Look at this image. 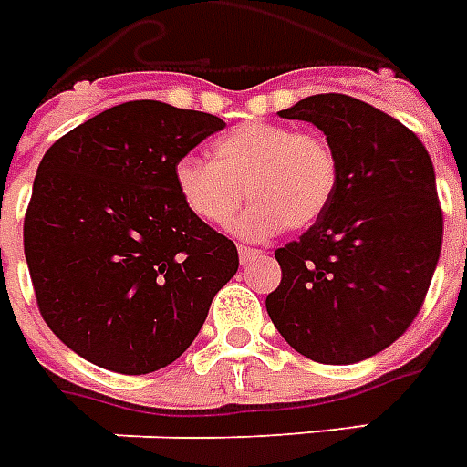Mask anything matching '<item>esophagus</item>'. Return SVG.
<instances>
[{
    "label": "esophagus",
    "instance_id": "esophagus-1",
    "mask_svg": "<svg viewBox=\"0 0 467 467\" xmlns=\"http://www.w3.org/2000/svg\"><path fill=\"white\" fill-rule=\"evenodd\" d=\"M240 262H243V265H247V262L250 260H254V257H260L262 252L260 250H252V247H244V244H240Z\"/></svg>",
    "mask_w": 467,
    "mask_h": 467
}]
</instances>
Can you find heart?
I'll list each match as a JSON object with an SVG mask.
<instances>
[{"label": "heart", "mask_w": 467, "mask_h": 467, "mask_svg": "<svg viewBox=\"0 0 467 467\" xmlns=\"http://www.w3.org/2000/svg\"><path fill=\"white\" fill-rule=\"evenodd\" d=\"M175 188L205 224L233 220L252 200L234 233L265 240L282 227L304 230L324 215L337 190V155L317 133L282 123H247L213 143V163L185 155L175 163Z\"/></svg>", "instance_id": "b5f03b06"}]
</instances>
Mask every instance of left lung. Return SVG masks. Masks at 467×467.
I'll return each mask as SVG.
<instances>
[{"instance_id":"1","label":"left lung","mask_w":467,"mask_h":467,"mask_svg":"<svg viewBox=\"0 0 467 467\" xmlns=\"http://www.w3.org/2000/svg\"><path fill=\"white\" fill-rule=\"evenodd\" d=\"M279 116L324 130L337 190L324 215L275 252L282 282L267 314L302 357L357 364L391 347L423 306L443 244L433 163L413 130L344 93Z\"/></svg>"}]
</instances>
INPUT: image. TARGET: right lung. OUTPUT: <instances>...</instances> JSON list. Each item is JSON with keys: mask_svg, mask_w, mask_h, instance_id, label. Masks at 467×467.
<instances>
[{"mask_svg": "<svg viewBox=\"0 0 467 467\" xmlns=\"http://www.w3.org/2000/svg\"><path fill=\"white\" fill-rule=\"evenodd\" d=\"M223 128L213 113L128 101L41 158L24 254L41 317L86 361L128 376L172 364L234 277V243L190 213L172 175Z\"/></svg>", "mask_w": 467, "mask_h": 467, "instance_id": "obj_1", "label": "right lung"}]
</instances>
